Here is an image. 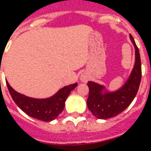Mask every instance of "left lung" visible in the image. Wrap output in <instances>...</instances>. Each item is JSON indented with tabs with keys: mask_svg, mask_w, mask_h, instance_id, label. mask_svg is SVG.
Instances as JSON below:
<instances>
[{
	"mask_svg": "<svg viewBox=\"0 0 151 151\" xmlns=\"http://www.w3.org/2000/svg\"><path fill=\"white\" fill-rule=\"evenodd\" d=\"M8 91L15 104L28 116L43 122H50L61 114L65 106V101L72 90L78 85L77 83L66 85L59 89L51 97L46 99H35L16 92L6 80Z\"/></svg>",
	"mask_w": 151,
	"mask_h": 151,
	"instance_id": "8db88e82",
	"label": "left lung"
}]
</instances>
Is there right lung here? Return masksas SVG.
<instances>
[{
  "mask_svg": "<svg viewBox=\"0 0 151 151\" xmlns=\"http://www.w3.org/2000/svg\"><path fill=\"white\" fill-rule=\"evenodd\" d=\"M130 39L135 47L136 60L131 74L124 85L117 91L103 93L105 88L103 85L93 81H88L87 84L89 88L88 108L99 119H107L122 113L130 105L138 92L142 77L140 55L133 37H131Z\"/></svg>",
  "mask_w": 151,
  "mask_h": 151,
  "instance_id": "1",
  "label": "right lung"
}]
</instances>
